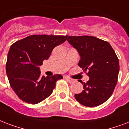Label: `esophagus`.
I'll return each instance as SVG.
<instances>
[{"label": "esophagus", "mask_w": 129, "mask_h": 129, "mask_svg": "<svg viewBox=\"0 0 129 129\" xmlns=\"http://www.w3.org/2000/svg\"><path fill=\"white\" fill-rule=\"evenodd\" d=\"M65 79L68 81H69V82L71 83H73L75 82V80H74V79H73L70 78V77H66Z\"/></svg>", "instance_id": "obj_1"}]
</instances>
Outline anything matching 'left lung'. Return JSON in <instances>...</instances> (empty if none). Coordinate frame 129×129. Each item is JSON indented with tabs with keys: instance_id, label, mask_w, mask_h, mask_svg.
<instances>
[{
	"instance_id": "1",
	"label": "left lung",
	"mask_w": 129,
	"mask_h": 129,
	"mask_svg": "<svg viewBox=\"0 0 129 129\" xmlns=\"http://www.w3.org/2000/svg\"><path fill=\"white\" fill-rule=\"evenodd\" d=\"M67 41L77 50L81 57L79 66L88 70L87 83L80 82L83 90L75 94L81 104L95 107L111 96L117 83L119 61L109 43L93 36H68Z\"/></svg>"
}]
</instances>
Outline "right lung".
<instances>
[{
    "mask_svg": "<svg viewBox=\"0 0 129 129\" xmlns=\"http://www.w3.org/2000/svg\"><path fill=\"white\" fill-rule=\"evenodd\" d=\"M67 38V36L33 35L10 47L6 73L11 88L21 100L36 104L52 94L56 81L62 76L57 74L42 77L39 67Z\"/></svg>",
    "mask_w": 129,
    "mask_h": 129,
    "instance_id": "right-lung-1",
    "label": "right lung"
}]
</instances>
